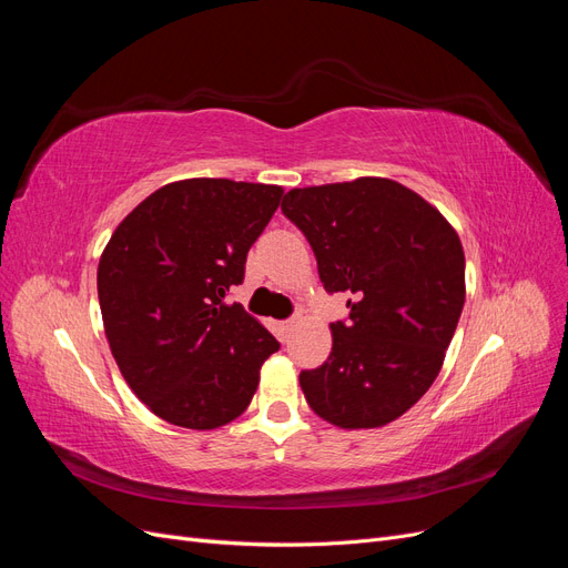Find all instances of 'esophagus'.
Returning a JSON list of instances; mask_svg holds the SVG:
<instances>
[{
  "instance_id": "34e87169",
  "label": "esophagus",
  "mask_w": 568,
  "mask_h": 568,
  "mask_svg": "<svg viewBox=\"0 0 568 568\" xmlns=\"http://www.w3.org/2000/svg\"><path fill=\"white\" fill-rule=\"evenodd\" d=\"M296 322H298L296 317H291V320L282 322V332H284V334H288V332H291V329H294V326H296Z\"/></svg>"
}]
</instances>
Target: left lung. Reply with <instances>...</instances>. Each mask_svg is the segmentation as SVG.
I'll list each match as a JSON object with an SVG mask.
<instances>
[{
  "instance_id": "1",
  "label": "left lung",
  "mask_w": 568,
  "mask_h": 568,
  "mask_svg": "<svg viewBox=\"0 0 568 568\" xmlns=\"http://www.w3.org/2000/svg\"><path fill=\"white\" fill-rule=\"evenodd\" d=\"M282 213L305 234L329 294H348L332 353L301 372L315 415L384 426L438 376L464 305V251L432 203L386 178L291 189Z\"/></svg>"
}]
</instances>
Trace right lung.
Masks as SVG:
<instances>
[{"instance_id":"add662e5","label":"right lung","mask_w":568,"mask_h":568,"mask_svg":"<svg viewBox=\"0 0 568 568\" xmlns=\"http://www.w3.org/2000/svg\"><path fill=\"white\" fill-rule=\"evenodd\" d=\"M284 189L194 178L156 189L115 227L97 291L111 353L153 415L209 432L248 407L280 343L230 286Z\"/></svg>"}]
</instances>
